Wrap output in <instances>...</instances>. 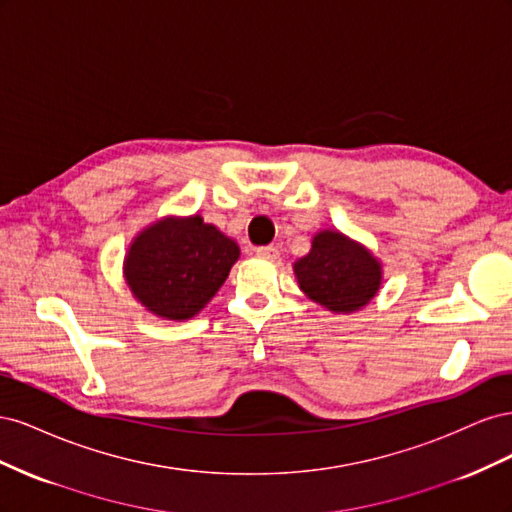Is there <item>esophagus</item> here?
I'll return each mask as SVG.
<instances>
[{
    "mask_svg": "<svg viewBox=\"0 0 512 512\" xmlns=\"http://www.w3.org/2000/svg\"><path fill=\"white\" fill-rule=\"evenodd\" d=\"M256 254L258 256H267V258H277V256H280V250H277L275 245H260L258 250H256Z\"/></svg>",
    "mask_w": 512,
    "mask_h": 512,
    "instance_id": "esophagus-1",
    "label": "esophagus"
}]
</instances>
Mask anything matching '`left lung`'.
<instances>
[{
    "mask_svg": "<svg viewBox=\"0 0 512 512\" xmlns=\"http://www.w3.org/2000/svg\"><path fill=\"white\" fill-rule=\"evenodd\" d=\"M299 288L309 301L333 314H354L374 301L382 286V262L344 232L324 228L312 250L292 265Z\"/></svg>",
    "mask_w": 512,
    "mask_h": 512,
    "instance_id": "8db88e82",
    "label": "left lung"
}]
</instances>
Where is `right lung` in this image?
Masks as SVG:
<instances>
[{
  "label": "right lung",
  "mask_w": 512,
  "mask_h": 512,
  "mask_svg": "<svg viewBox=\"0 0 512 512\" xmlns=\"http://www.w3.org/2000/svg\"><path fill=\"white\" fill-rule=\"evenodd\" d=\"M239 256L237 241L198 213L166 215L136 232L123 280L147 312L183 322L215 297Z\"/></svg>",
  "instance_id": "obj_1"
}]
</instances>
